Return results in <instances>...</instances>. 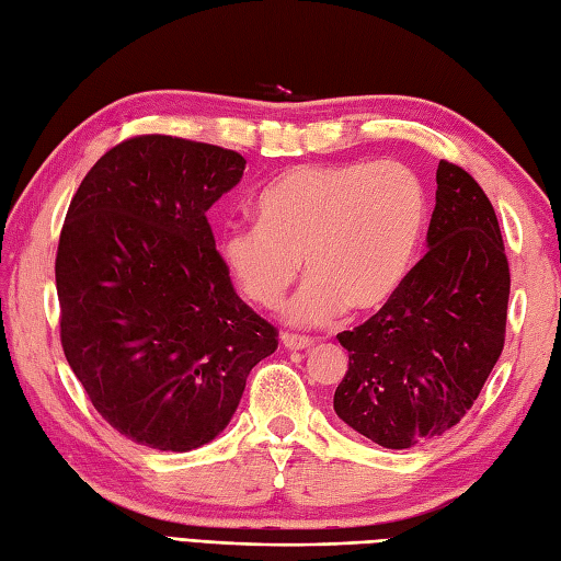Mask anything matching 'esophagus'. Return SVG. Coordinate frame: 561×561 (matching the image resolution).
<instances>
[{"mask_svg": "<svg viewBox=\"0 0 561 561\" xmlns=\"http://www.w3.org/2000/svg\"><path fill=\"white\" fill-rule=\"evenodd\" d=\"M282 344L287 350H306V347H311L313 340L304 337V335H291V332H282Z\"/></svg>", "mask_w": 561, "mask_h": 561, "instance_id": "obj_1", "label": "esophagus"}]
</instances>
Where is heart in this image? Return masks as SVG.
<instances>
[{"label":"heart","instance_id":"b5f03b06","mask_svg":"<svg viewBox=\"0 0 561 561\" xmlns=\"http://www.w3.org/2000/svg\"><path fill=\"white\" fill-rule=\"evenodd\" d=\"M426 190L400 161L296 165L257 199V221L224 233L219 257L236 287L291 325H323L344 308L371 313L402 287L426 226Z\"/></svg>","mask_w":561,"mask_h":561}]
</instances>
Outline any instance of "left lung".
<instances>
[{
    "instance_id": "1",
    "label": "left lung",
    "mask_w": 561,
    "mask_h": 561,
    "mask_svg": "<svg viewBox=\"0 0 561 561\" xmlns=\"http://www.w3.org/2000/svg\"><path fill=\"white\" fill-rule=\"evenodd\" d=\"M426 253L364 325L344 330L350 368L335 412L383 448H412L456 426L504 350L511 274L490 197L440 161Z\"/></svg>"
}]
</instances>
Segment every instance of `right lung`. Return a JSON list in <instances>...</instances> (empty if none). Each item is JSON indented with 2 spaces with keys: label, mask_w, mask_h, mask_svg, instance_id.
<instances>
[{
  "label": "right lung",
  "mask_w": 561,
  "mask_h": 561,
  "mask_svg": "<svg viewBox=\"0 0 561 561\" xmlns=\"http://www.w3.org/2000/svg\"><path fill=\"white\" fill-rule=\"evenodd\" d=\"M243 171L238 151L141 135L105 151L71 197L55 260L59 337L93 408L135 444H209L277 350L207 221Z\"/></svg>",
  "instance_id": "right-lung-1"
}]
</instances>
